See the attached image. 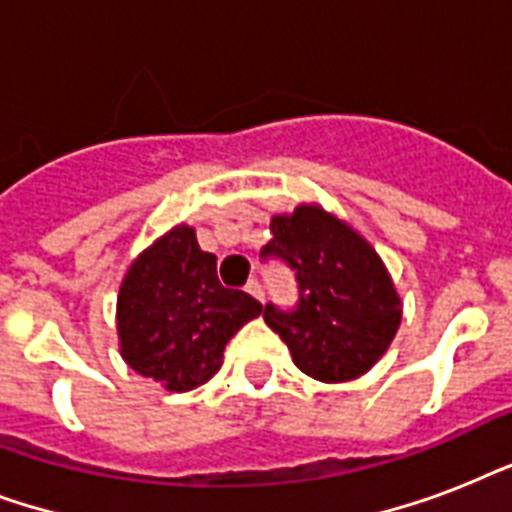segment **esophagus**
I'll list each match as a JSON object with an SVG mask.
<instances>
[{"label":"esophagus","mask_w":512,"mask_h":512,"mask_svg":"<svg viewBox=\"0 0 512 512\" xmlns=\"http://www.w3.org/2000/svg\"><path fill=\"white\" fill-rule=\"evenodd\" d=\"M252 297H257V300H263V287H260V281L257 279H249L247 287H244Z\"/></svg>","instance_id":"1"}]
</instances>
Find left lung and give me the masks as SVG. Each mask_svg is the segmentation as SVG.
I'll return each mask as SVG.
<instances>
[{"label":"left lung","mask_w":512,"mask_h":512,"mask_svg":"<svg viewBox=\"0 0 512 512\" xmlns=\"http://www.w3.org/2000/svg\"><path fill=\"white\" fill-rule=\"evenodd\" d=\"M271 233L260 255L295 271L300 300L295 311L265 305V324L313 380L348 382L369 372L401 324V297L380 255L319 204L276 215Z\"/></svg>","instance_id":"obj_1"}]
</instances>
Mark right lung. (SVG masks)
<instances>
[{
	"label": "right lung",
	"instance_id": "obj_1",
	"mask_svg": "<svg viewBox=\"0 0 512 512\" xmlns=\"http://www.w3.org/2000/svg\"><path fill=\"white\" fill-rule=\"evenodd\" d=\"M263 305L217 281V257L204 252L191 225L143 249L116 297L122 358L143 377L185 393L212 377L223 350Z\"/></svg>",
	"mask_w": 512,
	"mask_h": 512
}]
</instances>
